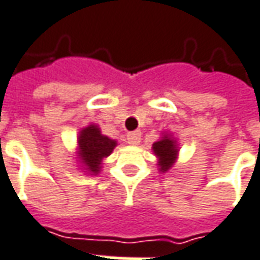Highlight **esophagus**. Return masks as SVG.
<instances>
[{"label":"esophagus","mask_w":260,"mask_h":260,"mask_svg":"<svg viewBox=\"0 0 260 260\" xmlns=\"http://www.w3.org/2000/svg\"><path fill=\"white\" fill-rule=\"evenodd\" d=\"M141 141V133L140 132H132L127 134V143L130 145H139Z\"/></svg>","instance_id":"1"}]
</instances>
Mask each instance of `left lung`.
Wrapping results in <instances>:
<instances>
[{"mask_svg": "<svg viewBox=\"0 0 260 260\" xmlns=\"http://www.w3.org/2000/svg\"><path fill=\"white\" fill-rule=\"evenodd\" d=\"M152 152L158 158L156 165L161 174L168 172L178 161L179 144L171 133H162V137L152 144Z\"/></svg>", "mask_w": 260, "mask_h": 260, "instance_id": "obj_1", "label": "left lung"}]
</instances>
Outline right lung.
Returning a JSON list of instances; mask_svg holds the SVG:
<instances>
[{
    "instance_id": "add662e5",
    "label": "right lung",
    "mask_w": 260,
    "mask_h": 260,
    "mask_svg": "<svg viewBox=\"0 0 260 260\" xmlns=\"http://www.w3.org/2000/svg\"><path fill=\"white\" fill-rule=\"evenodd\" d=\"M77 144L78 151L75 154L80 167H82L81 169H84V172L88 175L95 176L101 172L105 158L113 152L117 141L102 134L99 126L91 123L81 128L77 137Z\"/></svg>"
}]
</instances>
